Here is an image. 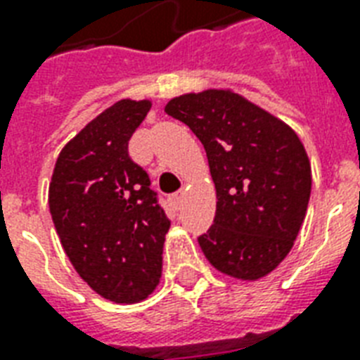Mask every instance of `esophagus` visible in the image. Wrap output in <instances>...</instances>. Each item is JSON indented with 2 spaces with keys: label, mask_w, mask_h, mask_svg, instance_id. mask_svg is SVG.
<instances>
[{
  "label": "esophagus",
  "mask_w": 360,
  "mask_h": 360,
  "mask_svg": "<svg viewBox=\"0 0 360 360\" xmlns=\"http://www.w3.org/2000/svg\"><path fill=\"white\" fill-rule=\"evenodd\" d=\"M183 194H185L183 191L175 192V194H172V196H169V200H172V203H174V205H179L181 200H183Z\"/></svg>",
  "instance_id": "34e87169"
}]
</instances>
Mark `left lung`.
<instances>
[{
  "label": "left lung",
  "mask_w": 360,
  "mask_h": 360,
  "mask_svg": "<svg viewBox=\"0 0 360 360\" xmlns=\"http://www.w3.org/2000/svg\"><path fill=\"white\" fill-rule=\"evenodd\" d=\"M164 110L183 121L207 153L217 213L198 243L209 263L240 280L269 274L299 236L312 191L299 136L224 89L181 95Z\"/></svg>",
  "instance_id": "left-lung-1"
}]
</instances>
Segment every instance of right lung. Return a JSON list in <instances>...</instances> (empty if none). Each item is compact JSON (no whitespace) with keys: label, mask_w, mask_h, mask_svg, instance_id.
Masks as SVG:
<instances>
[{"label":"right lung","mask_w":360,"mask_h":360,"mask_svg":"<svg viewBox=\"0 0 360 360\" xmlns=\"http://www.w3.org/2000/svg\"><path fill=\"white\" fill-rule=\"evenodd\" d=\"M149 101L123 98L61 149L48 205L65 254L91 290L114 302H138L162 273L169 219L149 175L129 157V140Z\"/></svg>","instance_id":"1"}]
</instances>
